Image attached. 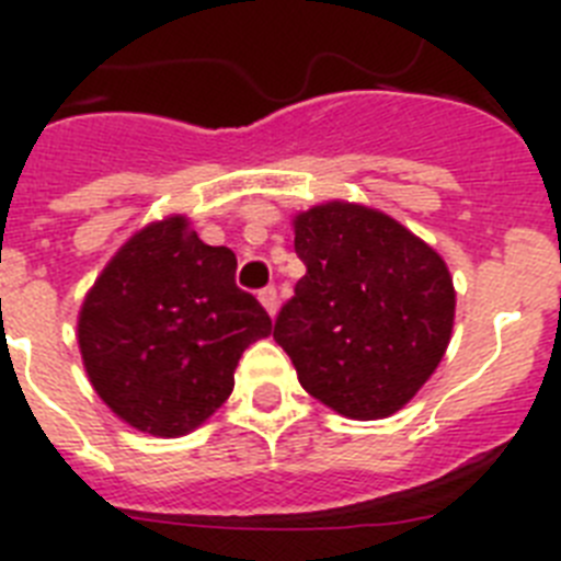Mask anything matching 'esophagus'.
<instances>
[{"label":"esophagus","mask_w":561,"mask_h":561,"mask_svg":"<svg viewBox=\"0 0 561 561\" xmlns=\"http://www.w3.org/2000/svg\"><path fill=\"white\" fill-rule=\"evenodd\" d=\"M260 301H262V308H265L267 313L276 316V308H279V294H276L274 285L262 287V290H260Z\"/></svg>","instance_id":"1"}]
</instances>
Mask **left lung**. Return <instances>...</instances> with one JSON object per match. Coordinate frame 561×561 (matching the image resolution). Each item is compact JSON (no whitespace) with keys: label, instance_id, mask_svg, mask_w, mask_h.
<instances>
[{"label":"left lung","instance_id":"left-lung-1","mask_svg":"<svg viewBox=\"0 0 561 561\" xmlns=\"http://www.w3.org/2000/svg\"><path fill=\"white\" fill-rule=\"evenodd\" d=\"M294 228L308 274L276 316V344L290 355L301 387L339 415H392L449 347V267L373 208L328 203L299 214Z\"/></svg>","mask_w":561,"mask_h":561}]
</instances>
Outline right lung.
Instances as JSON below:
<instances>
[{
	"label": "right lung",
	"mask_w": 561,
	"mask_h": 561,
	"mask_svg": "<svg viewBox=\"0 0 561 561\" xmlns=\"http://www.w3.org/2000/svg\"><path fill=\"white\" fill-rule=\"evenodd\" d=\"M237 256L206 245L183 217L126 242L78 316V344L101 401L129 426L186 435L220 409L233 369L274 324L237 287Z\"/></svg>",
	"instance_id": "1"
}]
</instances>
